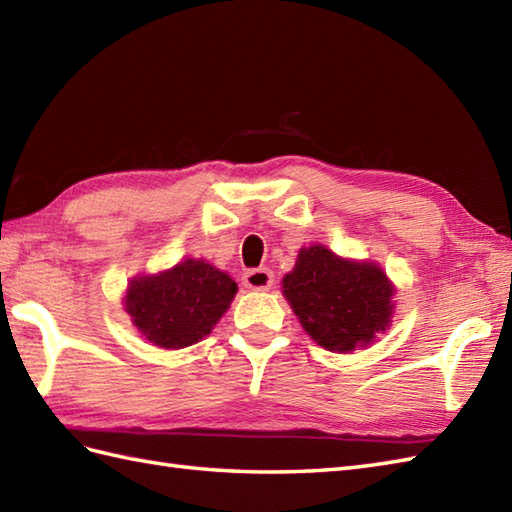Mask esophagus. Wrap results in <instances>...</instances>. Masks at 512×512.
<instances>
[{
  "label": "esophagus",
  "instance_id": "esophagus-1",
  "mask_svg": "<svg viewBox=\"0 0 512 512\" xmlns=\"http://www.w3.org/2000/svg\"><path fill=\"white\" fill-rule=\"evenodd\" d=\"M242 281L248 290H270L274 283V274L268 268H255V270H248L242 277Z\"/></svg>",
  "mask_w": 512,
  "mask_h": 512
}]
</instances>
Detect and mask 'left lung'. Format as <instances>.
I'll return each mask as SVG.
<instances>
[{"label":"left lung","instance_id":"1","mask_svg":"<svg viewBox=\"0 0 512 512\" xmlns=\"http://www.w3.org/2000/svg\"><path fill=\"white\" fill-rule=\"evenodd\" d=\"M283 294L322 348L350 352L387 329L393 287L378 266L339 259L318 244L300 248Z\"/></svg>","mask_w":512,"mask_h":512}]
</instances>
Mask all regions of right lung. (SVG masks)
<instances>
[{"instance_id":"right-lung-1","label":"right lung","mask_w":512,"mask_h":512,"mask_svg":"<svg viewBox=\"0 0 512 512\" xmlns=\"http://www.w3.org/2000/svg\"><path fill=\"white\" fill-rule=\"evenodd\" d=\"M235 292L229 274L203 259H186L157 277L131 281L125 311L153 346L177 350L209 335Z\"/></svg>"}]
</instances>
